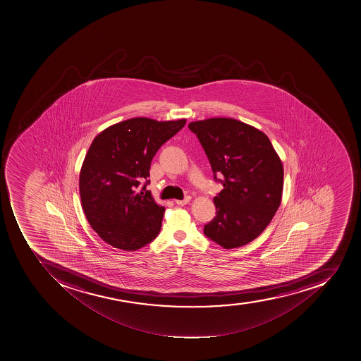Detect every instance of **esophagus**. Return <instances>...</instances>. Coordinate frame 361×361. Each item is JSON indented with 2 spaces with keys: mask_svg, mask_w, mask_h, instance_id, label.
<instances>
[{
  "mask_svg": "<svg viewBox=\"0 0 361 361\" xmlns=\"http://www.w3.org/2000/svg\"><path fill=\"white\" fill-rule=\"evenodd\" d=\"M190 200H191V197L187 196V197H185V200H176V203L178 204V205L183 206V205H187V204H188L189 202H190Z\"/></svg>",
  "mask_w": 361,
  "mask_h": 361,
  "instance_id": "esophagus-1",
  "label": "esophagus"
}]
</instances>
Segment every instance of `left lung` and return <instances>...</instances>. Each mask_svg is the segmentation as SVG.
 Listing matches in <instances>:
<instances>
[{"mask_svg": "<svg viewBox=\"0 0 361 361\" xmlns=\"http://www.w3.org/2000/svg\"><path fill=\"white\" fill-rule=\"evenodd\" d=\"M202 143L214 174L224 185L214 197L216 216L204 233L226 250L259 237L277 212L283 167L267 135L235 118L215 117L189 123Z\"/></svg>", "mask_w": 361, "mask_h": 361, "instance_id": "1", "label": "left lung"}]
</instances>
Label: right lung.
Returning <instances> with one entry per match:
<instances>
[{"label":"right lung","instance_id":"add662e5","mask_svg":"<svg viewBox=\"0 0 361 361\" xmlns=\"http://www.w3.org/2000/svg\"><path fill=\"white\" fill-rule=\"evenodd\" d=\"M187 119L158 122L147 117L126 119L93 139L80 172L82 209L90 226L113 247L133 252L161 231L164 206L152 192H135L149 176L152 158ZM142 190H146V185Z\"/></svg>","mask_w":361,"mask_h":361}]
</instances>
